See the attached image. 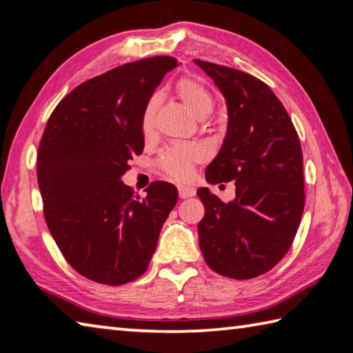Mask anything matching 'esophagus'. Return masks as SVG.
Returning <instances> with one entry per match:
<instances>
[{
  "label": "esophagus",
  "mask_w": 353,
  "mask_h": 353,
  "mask_svg": "<svg viewBox=\"0 0 353 353\" xmlns=\"http://www.w3.org/2000/svg\"><path fill=\"white\" fill-rule=\"evenodd\" d=\"M178 193H179V198L185 199V198H190V196L195 195L196 190H195V187H192V185L179 184V185H178Z\"/></svg>",
  "instance_id": "obj_1"
}]
</instances>
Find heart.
Masks as SVG:
<instances>
[{"instance_id": "heart-1", "label": "heart", "mask_w": 353, "mask_h": 353, "mask_svg": "<svg viewBox=\"0 0 353 353\" xmlns=\"http://www.w3.org/2000/svg\"><path fill=\"white\" fill-rule=\"evenodd\" d=\"M176 92L179 99L183 100L184 105L189 108L193 116L198 119H205L210 116L214 110V99L212 92L207 90L201 82L195 79L184 77L176 83ZM157 97L154 96L149 100L148 105L143 110L141 116V129L143 132H149L154 126ZM201 158V152L196 148H185V146H170L164 149L158 155L155 161V168L161 174L168 175L175 179H185L190 176L193 164Z\"/></svg>"}]
</instances>
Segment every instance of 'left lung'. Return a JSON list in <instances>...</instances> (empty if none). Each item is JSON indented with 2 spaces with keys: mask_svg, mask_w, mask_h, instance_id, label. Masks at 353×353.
<instances>
[{
  "mask_svg": "<svg viewBox=\"0 0 353 353\" xmlns=\"http://www.w3.org/2000/svg\"><path fill=\"white\" fill-rule=\"evenodd\" d=\"M227 100L228 128L218 157L208 164L210 184L234 181L230 203L198 190L204 218L199 247L221 276L247 280L282 261L296 237L305 207L303 154L285 106L261 79L195 59Z\"/></svg>",
  "mask_w": 353,
  "mask_h": 353,
  "instance_id": "left-lung-1",
  "label": "left lung"
}]
</instances>
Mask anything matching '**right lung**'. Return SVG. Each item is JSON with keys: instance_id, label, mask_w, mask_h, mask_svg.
I'll use <instances>...</instances> for the list:
<instances>
[{"instance_id": "obj_1", "label": "right lung", "mask_w": 353, "mask_h": 353, "mask_svg": "<svg viewBox=\"0 0 353 353\" xmlns=\"http://www.w3.org/2000/svg\"><path fill=\"white\" fill-rule=\"evenodd\" d=\"M175 67V57L154 56L90 79L57 103L42 134L36 168L47 227L92 282L139 279L178 201L170 183H150L141 198L120 179L145 148L143 110Z\"/></svg>"}]
</instances>
